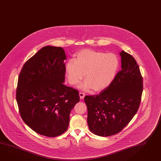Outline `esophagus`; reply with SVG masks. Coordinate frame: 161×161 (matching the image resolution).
Returning a JSON list of instances; mask_svg holds the SVG:
<instances>
[{"label":"esophagus","instance_id":"esophagus-1","mask_svg":"<svg viewBox=\"0 0 161 161\" xmlns=\"http://www.w3.org/2000/svg\"><path fill=\"white\" fill-rule=\"evenodd\" d=\"M79 96H80V98L81 99H83L84 97H85V94H84L83 92H80L79 93Z\"/></svg>","mask_w":161,"mask_h":161}]
</instances>
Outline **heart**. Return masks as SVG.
Segmentation results:
<instances>
[{
    "mask_svg": "<svg viewBox=\"0 0 161 161\" xmlns=\"http://www.w3.org/2000/svg\"><path fill=\"white\" fill-rule=\"evenodd\" d=\"M120 67L118 55L114 53L83 49L69 60L66 71L71 85L77 84L86 75V80L80 86L84 90L92 88L95 91L105 89L113 82Z\"/></svg>",
    "mask_w": 161,
    "mask_h": 161,
    "instance_id": "1",
    "label": "heart"
}]
</instances>
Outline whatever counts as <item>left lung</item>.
Wrapping results in <instances>:
<instances>
[{"mask_svg": "<svg viewBox=\"0 0 161 161\" xmlns=\"http://www.w3.org/2000/svg\"><path fill=\"white\" fill-rule=\"evenodd\" d=\"M122 70L99 95L84 98L87 123L92 133L108 137L119 133L137 112L143 88L139 66L131 55L122 51Z\"/></svg>", "mask_w": 161, "mask_h": 161, "instance_id": "1", "label": "left lung"}]
</instances>
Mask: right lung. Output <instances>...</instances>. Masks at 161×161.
<instances>
[{"label": "right lung", "instance_id": "obj_1", "mask_svg": "<svg viewBox=\"0 0 161 161\" xmlns=\"http://www.w3.org/2000/svg\"><path fill=\"white\" fill-rule=\"evenodd\" d=\"M67 57L62 47L41 48L25 63L16 90L21 117L35 132L49 137L66 131L79 91L63 84Z\"/></svg>", "mask_w": 161, "mask_h": 161}]
</instances>
